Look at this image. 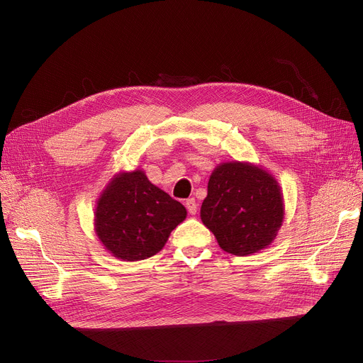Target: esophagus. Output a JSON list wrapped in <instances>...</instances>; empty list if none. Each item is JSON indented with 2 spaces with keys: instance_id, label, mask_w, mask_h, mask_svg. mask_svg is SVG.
<instances>
[{
  "instance_id": "esophagus-1",
  "label": "esophagus",
  "mask_w": 363,
  "mask_h": 363,
  "mask_svg": "<svg viewBox=\"0 0 363 363\" xmlns=\"http://www.w3.org/2000/svg\"><path fill=\"white\" fill-rule=\"evenodd\" d=\"M185 207L188 208V212L191 213V215H196L197 213V201H196V199H188V200H185Z\"/></svg>"
}]
</instances>
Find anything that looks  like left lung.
I'll list each match as a JSON object with an SVG mask.
<instances>
[{
  "label": "left lung",
  "mask_w": 363,
  "mask_h": 363,
  "mask_svg": "<svg viewBox=\"0 0 363 363\" xmlns=\"http://www.w3.org/2000/svg\"><path fill=\"white\" fill-rule=\"evenodd\" d=\"M200 216L226 253H257L275 240L282 225L281 188L256 164L222 163L208 179Z\"/></svg>",
  "instance_id": "1"
}]
</instances>
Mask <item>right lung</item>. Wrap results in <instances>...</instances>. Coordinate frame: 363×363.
Wrapping results in <instances>:
<instances>
[{"label": "right lung", "mask_w": 363, "mask_h": 363, "mask_svg": "<svg viewBox=\"0 0 363 363\" xmlns=\"http://www.w3.org/2000/svg\"><path fill=\"white\" fill-rule=\"evenodd\" d=\"M186 208L143 170L122 172L101 193L95 208V234L118 259L135 262L159 253Z\"/></svg>", "instance_id": "add662e5"}]
</instances>
